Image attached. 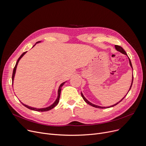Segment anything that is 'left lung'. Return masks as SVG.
I'll list each match as a JSON object with an SVG mask.
<instances>
[{
  "mask_svg": "<svg viewBox=\"0 0 146 146\" xmlns=\"http://www.w3.org/2000/svg\"><path fill=\"white\" fill-rule=\"evenodd\" d=\"M115 49L118 51H119L120 52H121V53H122V54H125V55H126V56H127V53H126V52L125 51V50L122 48L121 47H120V46H119V45H115ZM129 64H130V66L131 67V68H132V69H133V66H132V64H131V60H130V59L129 58ZM133 77H132V82H131V86H130V88H129V90H128V92L130 90V89H131V86H132V85H133ZM128 92H127V94H126V95L128 94ZM81 95H82V98H83V100L85 101L87 104H88L89 105H91V106H94V107H95V108H110V107H113V106H115V105H117L118 104H119L121 101H122V100H123L124 99V98L126 96V95L122 98L121 100L120 101H119V102H118L117 103H116L115 104H114V105H111V106H108V107H105V106H98V105H95V104H93L92 103H91V102H90L89 101H88L87 99L85 98V97L84 96V95H83V94L81 92Z\"/></svg>",
  "mask_w": 146,
  "mask_h": 146,
  "instance_id": "left-lung-1",
  "label": "left lung"
}]
</instances>
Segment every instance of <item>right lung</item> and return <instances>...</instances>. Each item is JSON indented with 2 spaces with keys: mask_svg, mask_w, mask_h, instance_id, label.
<instances>
[{
  "mask_svg": "<svg viewBox=\"0 0 146 146\" xmlns=\"http://www.w3.org/2000/svg\"><path fill=\"white\" fill-rule=\"evenodd\" d=\"M41 42V41H38V42H36V44L40 43V42ZM36 44L33 46V47H34V46L36 45ZM27 52V51H25V52H23V53L22 54L21 56L19 57V58L18 59V60H17V63H16V64H15V67H14V68H13V74H12V85H13V83L14 77H15V73H16V70H17V67L18 64V63H19V61L20 59ZM66 82H64L62 83H61V85H60V86H59V88H58V96H57V99H56V100L55 101V102H54L52 105H51L50 106H48V107H46V108H34V107H31V106H28V105H25V104H23V103L21 102L22 103V104L23 105L25 106V107H27V108H28V109H29V110H33V111H38V112H45V111H49V110H51L53 108H54V107L58 104L60 97L61 91V88H62V86L64 85V83H65Z\"/></svg>",
  "mask_w": 146,
  "mask_h": 146,
  "instance_id": "right-lung-1",
  "label": "right lung"
}]
</instances>
